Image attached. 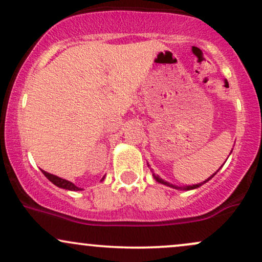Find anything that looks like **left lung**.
Here are the masks:
<instances>
[{"label": "left lung", "mask_w": 262, "mask_h": 262, "mask_svg": "<svg viewBox=\"0 0 262 262\" xmlns=\"http://www.w3.org/2000/svg\"><path fill=\"white\" fill-rule=\"evenodd\" d=\"M148 166H149V164H148ZM151 172H152V177H154V179L156 180V182H159V183H162V185H165V186H169V187H171V188H175V189H181V191H189V189H194V188H198L200 187V186H202L203 183H206L207 181H209L210 179H212L213 176L215 175V173L217 172H214L213 173L212 176L209 177L208 180H206V181H203V182H201V183H197V185H192V186H176V185H172V183H170V182H167V181H165V180H162L160 176L159 175H155L154 173V171L151 170Z\"/></svg>", "instance_id": "1"}]
</instances>
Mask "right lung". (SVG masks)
Segmentation results:
<instances>
[{"label":"right lung","mask_w":262,"mask_h":262,"mask_svg":"<svg viewBox=\"0 0 262 262\" xmlns=\"http://www.w3.org/2000/svg\"><path fill=\"white\" fill-rule=\"evenodd\" d=\"M41 172L44 173V176L47 177V179L49 180L50 182H53L54 185L58 186V187H60V188L69 189V191H82V188L77 187V186H75L73 182L68 181V180L61 179V177H58V176H55V175H52V173L47 172V171H44V170H41ZM103 180H104V176L102 177L101 181H103Z\"/></svg>","instance_id":"1"}]
</instances>
